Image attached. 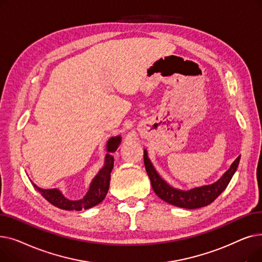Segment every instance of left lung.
I'll return each instance as SVG.
<instances>
[{
  "instance_id": "8db88e82",
  "label": "left lung",
  "mask_w": 262,
  "mask_h": 262,
  "mask_svg": "<svg viewBox=\"0 0 262 262\" xmlns=\"http://www.w3.org/2000/svg\"><path fill=\"white\" fill-rule=\"evenodd\" d=\"M143 160L152 188L161 200L181 208L196 209L211 204L226 189L233 174L237 171L240 156L231 163L230 168L215 183L190 189L188 191L173 188L166 181H163L148 159L146 149H144Z\"/></svg>"
}]
</instances>
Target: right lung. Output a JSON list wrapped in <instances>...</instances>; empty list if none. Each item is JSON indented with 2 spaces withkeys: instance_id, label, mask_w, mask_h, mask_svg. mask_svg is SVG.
<instances>
[{
  "instance_id": "right-lung-1",
  "label": "right lung",
  "mask_w": 262,
  "mask_h": 262,
  "mask_svg": "<svg viewBox=\"0 0 262 262\" xmlns=\"http://www.w3.org/2000/svg\"><path fill=\"white\" fill-rule=\"evenodd\" d=\"M121 143V137H112L107 141V154L105 156V164L104 167L95 175L90 184V188L86 195L81 200L71 201L63 196V194L58 189H42L39 188L34 184V188L40 192L48 202L56 207L64 210H81V209H89L93 206L100 204L106 196L109 182H110V173L114 168V156L112 153L116 152L118 146Z\"/></svg>"
}]
</instances>
